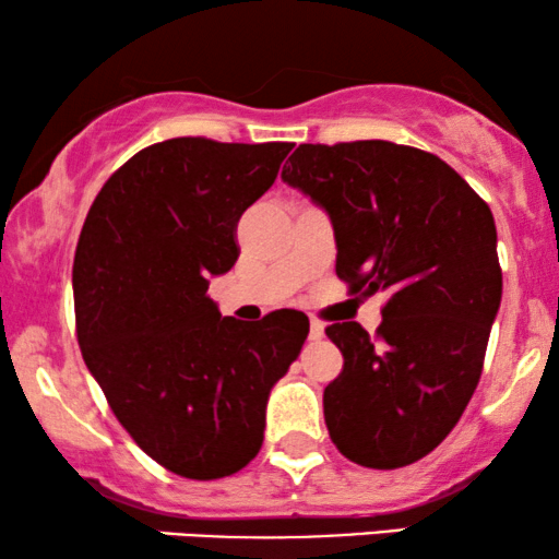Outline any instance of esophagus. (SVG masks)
<instances>
[{"label": "esophagus", "mask_w": 559, "mask_h": 559, "mask_svg": "<svg viewBox=\"0 0 559 559\" xmlns=\"http://www.w3.org/2000/svg\"><path fill=\"white\" fill-rule=\"evenodd\" d=\"M309 340H311V342H319V340H324V324H321V321H317V319H311V329H309Z\"/></svg>", "instance_id": "34e87169"}]
</instances>
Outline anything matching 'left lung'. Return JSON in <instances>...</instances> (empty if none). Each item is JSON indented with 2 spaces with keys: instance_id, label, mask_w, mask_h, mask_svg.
I'll list each match as a JSON object with an SVG mask.
<instances>
[{
  "instance_id": "obj_1",
  "label": "left lung",
  "mask_w": 559,
  "mask_h": 559,
  "mask_svg": "<svg viewBox=\"0 0 559 559\" xmlns=\"http://www.w3.org/2000/svg\"><path fill=\"white\" fill-rule=\"evenodd\" d=\"M281 179L326 210L336 276L388 290L382 324L326 326L344 357L324 390L334 445L367 468L420 461L451 433L481 377L501 304L497 225L459 171L392 141L301 144Z\"/></svg>"
}]
</instances>
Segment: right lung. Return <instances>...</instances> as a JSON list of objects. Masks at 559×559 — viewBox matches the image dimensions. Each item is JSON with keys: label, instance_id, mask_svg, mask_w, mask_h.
Returning a JSON list of instances; mask_svg holds the SVG:
<instances>
[{"label": "right lung", "instance_id": "add662e5", "mask_svg": "<svg viewBox=\"0 0 559 559\" xmlns=\"http://www.w3.org/2000/svg\"><path fill=\"white\" fill-rule=\"evenodd\" d=\"M286 141L179 136L133 154L93 200L73 263L78 344L116 418L171 474L212 481L255 459L271 388L309 319L255 326L207 296L240 255L235 227L276 182Z\"/></svg>", "mask_w": 559, "mask_h": 559}]
</instances>
